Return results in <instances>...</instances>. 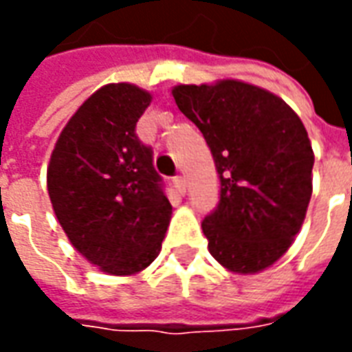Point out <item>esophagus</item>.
I'll use <instances>...</instances> for the list:
<instances>
[{
  "instance_id": "obj_1",
  "label": "esophagus",
  "mask_w": 352,
  "mask_h": 352,
  "mask_svg": "<svg viewBox=\"0 0 352 352\" xmlns=\"http://www.w3.org/2000/svg\"><path fill=\"white\" fill-rule=\"evenodd\" d=\"M173 186H175V190L183 196L184 192H186V181H184V177L181 175L173 177Z\"/></svg>"
}]
</instances>
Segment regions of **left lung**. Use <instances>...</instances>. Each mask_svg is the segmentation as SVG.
<instances>
[{
    "mask_svg": "<svg viewBox=\"0 0 352 352\" xmlns=\"http://www.w3.org/2000/svg\"><path fill=\"white\" fill-rule=\"evenodd\" d=\"M177 107L213 154L219 204L201 228L209 252L234 273L279 260L309 206L313 148L300 116L267 90L239 80L173 88Z\"/></svg>",
    "mask_w": 352,
    "mask_h": 352,
    "instance_id": "obj_1",
    "label": "left lung"
}]
</instances>
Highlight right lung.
<instances>
[{
	"instance_id": "obj_1",
	"label": "right lung",
	"mask_w": 352,
	"mask_h": 352,
	"mask_svg": "<svg viewBox=\"0 0 352 352\" xmlns=\"http://www.w3.org/2000/svg\"><path fill=\"white\" fill-rule=\"evenodd\" d=\"M151 94L118 82L92 94L50 156L47 186L58 222L77 251L113 275L145 270L171 214L164 179L135 126Z\"/></svg>"
}]
</instances>
